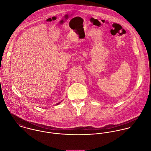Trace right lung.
<instances>
[{
  "label": "right lung",
  "mask_w": 151,
  "mask_h": 151,
  "mask_svg": "<svg viewBox=\"0 0 151 151\" xmlns=\"http://www.w3.org/2000/svg\"><path fill=\"white\" fill-rule=\"evenodd\" d=\"M61 102H62V101H60V103H57V104H57V105H58V104H60V103H61Z\"/></svg>",
  "instance_id": "1"
}]
</instances>
